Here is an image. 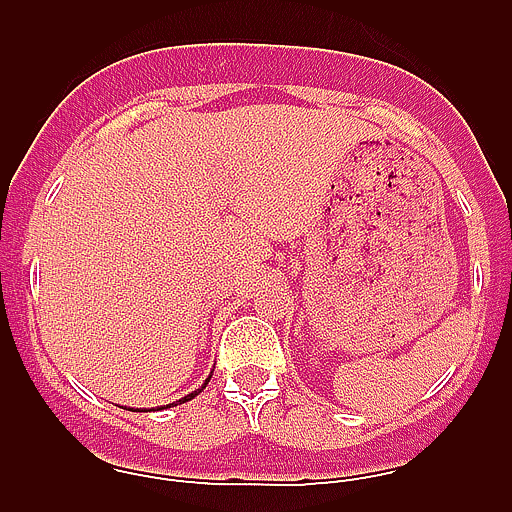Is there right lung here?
Masks as SVG:
<instances>
[{
    "instance_id": "add662e5",
    "label": "right lung",
    "mask_w": 512,
    "mask_h": 512,
    "mask_svg": "<svg viewBox=\"0 0 512 512\" xmlns=\"http://www.w3.org/2000/svg\"><path fill=\"white\" fill-rule=\"evenodd\" d=\"M210 376H213V369H210V374H208V376H205V379H203V384H198V389L188 391V394H185V396H180V399H175V401H170V404H158V406H148V409H136V406H126V409H131V411H160V409H170V406H178V404H185V401L195 399V396H198V394H200V391H203V389H205V386H208Z\"/></svg>"
}]
</instances>
